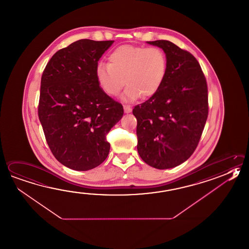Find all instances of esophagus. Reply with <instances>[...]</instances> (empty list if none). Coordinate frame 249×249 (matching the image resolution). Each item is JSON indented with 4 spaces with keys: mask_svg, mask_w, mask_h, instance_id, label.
<instances>
[{
    "mask_svg": "<svg viewBox=\"0 0 249 249\" xmlns=\"http://www.w3.org/2000/svg\"><path fill=\"white\" fill-rule=\"evenodd\" d=\"M123 108H124V112H125V113H131L132 107L130 106H128V105H124V106H123Z\"/></svg>",
    "mask_w": 249,
    "mask_h": 249,
    "instance_id": "1",
    "label": "esophagus"
}]
</instances>
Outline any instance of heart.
I'll return each instance as SVG.
<instances>
[{
    "label": "heart",
    "mask_w": 249,
    "mask_h": 249,
    "mask_svg": "<svg viewBox=\"0 0 249 249\" xmlns=\"http://www.w3.org/2000/svg\"><path fill=\"white\" fill-rule=\"evenodd\" d=\"M166 71V56L160 48L123 45L109 54L108 64H98L95 75L99 87L109 96L118 95L126 84L122 99L133 101L141 96H154L164 83Z\"/></svg>",
    "instance_id": "heart-1"
}]
</instances>
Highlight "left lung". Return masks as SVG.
I'll use <instances>...</instances> for the list:
<instances>
[{"mask_svg": "<svg viewBox=\"0 0 249 249\" xmlns=\"http://www.w3.org/2000/svg\"><path fill=\"white\" fill-rule=\"evenodd\" d=\"M163 49L167 71L160 90L133 109L137 151L146 164L168 169L196 149L208 117L206 79L196 59L168 40L148 41Z\"/></svg>", "mask_w": 249, "mask_h": 249, "instance_id": "1", "label": "left lung"}]
</instances>
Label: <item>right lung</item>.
Listing matches in <instances>:
<instances>
[{
	"label": "right lung",
	"mask_w": 249,
	"mask_h": 249,
	"mask_svg": "<svg viewBox=\"0 0 249 249\" xmlns=\"http://www.w3.org/2000/svg\"><path fill=\"white\" fill-rule=\"evenodd\" d=\"M114 42L80 39L55 53L41 77L38 118L60 163L88 171L107 158L106 136L123 115L122 105L99 87L95 71Z\"/></svg>",
	"instance_id": "obj_1"
}]
</instances>
